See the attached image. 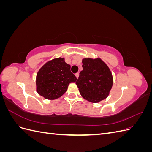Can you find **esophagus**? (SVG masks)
<instances>
[{
    "mask_svg": "<svg viewBox=\"0 0 152 152\" xmlns=\"http://www.w3.org/2000/svg\"><path fill=\"white\" fill-rule=\"evenodd\" d=\"M75 77H76V78H77V79H78V78H79V73H75Z\"/></svg>",
    "mask_w": 152,
    "mask_h": 152,
    "instance_id": "34e87169",
    "label": "esophagus"
}]
</instances>
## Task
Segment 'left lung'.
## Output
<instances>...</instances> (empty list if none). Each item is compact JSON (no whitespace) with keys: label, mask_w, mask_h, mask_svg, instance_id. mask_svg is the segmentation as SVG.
Listing matches in <instances>:
<instances>
[{"label":"left lung","mask_w":152,"mask_h":152,"mask_svg":"<svg viewBox=\"0 0 152 152\" xmlns=\"http://www.w3.org/2000/svg\"><path fill=\"white\" fill-rule=\"evenodd\" d=\"M83 70L75 84L82 98L91 103H99L108 97L113 86V76L102 59L84 58Z\"/></svg>","instance_id":"obj_1"}]
</instances>
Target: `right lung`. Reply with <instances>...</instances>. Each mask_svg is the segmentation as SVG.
I'll return each instance as SVG.
<instances>
[{
    "label": "right lung",
    "mask_w": 152,
    "mask_h": 152,
    "mask_svg": "<svg viewBox=\"0 0 152 152\" xmlns=\"http://www.w3.org/2000/svg\"><path fill=\"white\" fill-rule=\"evenodd\" d=\"M76 80L65 58H54L45 63L37 73L36 91L45 99H56L67 91L69 84Z\"/></svg>",
    "instance_id": "1"
}]
</instances>
